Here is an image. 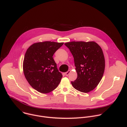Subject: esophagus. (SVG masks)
<instances>
[{"label": "esophagus", "mask_w": 127, "mask_h": 127, "mask_svg": "<svg viewBox=\"0 0 127 127\" xmlns=\"http://www.w3.org/2000/svg\"><path fill=\"white\" fill-rule=\"evenodd\" d=\"M70 70H68L67 72H65V74L66 75V76H68L69 74V73H70Z\"/></svg>", "instance_id": "obj_1"}]
</instances>
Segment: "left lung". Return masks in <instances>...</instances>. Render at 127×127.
Instances as JSON below:
<instances>
[{
	"label": "left lung",
	"instance_id": "obj_1",
	"mask_svg": "<svg viewBox=\"0 0 127 127\" xmlns=\"http://www.w3.org/2000/svg\"><path fill=\"white\" fill-rule=\"evenodd\" d=\"M74 58L77 78L71 84L83 93L93 90L101 80L105 69L102 49L94 41H71L64 43Z\"/></svg>",
	"mask_w": 127,
	"mask_h": 127
}]
</instances>
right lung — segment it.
I'll list each match as a JSON object with an SVG mask.
<instances>
[{"label": "right lung", "instance_id": "obj_1", "mask_svg": "<svg viewBox=\"0 0 127 127\" xmlns=\"http://www.w3.org/2000/svg\"><path fill=\"white\" fill-rule=\"evenodd\" d=\"M63 43H35L25 53L23 64L24 74L30 85L40 93H50L60 83L62 75L58 70L53 56Z\"/></svg>", "mask_w": 127, "mask_h": 127}]
</instances>
